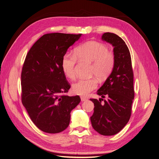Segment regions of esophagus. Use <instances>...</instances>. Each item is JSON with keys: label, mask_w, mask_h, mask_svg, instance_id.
Listing matches in <instances>:
<instances>
[{"label": "esophagus", "mask_w": 159, "mask_h": 159, "mask_svg": "<svg viewBox=\"0 0 159 159\" xmlns=\"http://www.w3.org/2000/svg\"><path fill=\"white\" fill-rule=\"evenodd\" d=\"M80 99H81V101H83V102L88 100V99H87V98H86V97H84V96H81L80 97Z\"/></svg>", "instance_id": "esophagus-1"}]
</instances>
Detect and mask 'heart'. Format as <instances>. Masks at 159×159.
I'll return each mask as SVG.
<instances>
[{
    "instance_id": "heart-1",
    "label": "heart",
    "mask_w": 159,
    "mask_h": 159,
    "mask_svg": "<svg viewBox=\"0 0 159 159\" xmlns=\"http://www.w3.org/2000/svg\"><path fill=\"white\" fill-rule=\"evenodd\" d=\"M74 55L65 54L61 59V68L64 75L70 80L76 77V59L92 63L90 73L100 80L108 76L114 69L115 56L104 43L89 41L79 45ZM98 82L94 78L80 79L72 86V92L76 95L86 96L97 88Z\"/></svg>"
}]
</instances>
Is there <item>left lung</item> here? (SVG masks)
Instances as JSON below:
<instances>
[{
    "instance_id": "obj_1",
    "label": "left lung",
    "mask_w": 159,
    "mask_h": 159,
    "mask_svg": "<svg viewBox=\"0 0 159 159\" xmlns=\"http://www.w3.org/2000/svg\"><path fill=\"white\" fill-rule=\"evenodd\" d=\"M102 39L112 45L115 65L110 75L97 91L104 100L90 99L94 104L90 121L94 129L102 135H114L120 132L129 121L134 99V72L129 50L118 35L104 33Z\"/></svg>"
}]
</instances>
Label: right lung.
Returning a JSON list of instances; mask_svg holds the SVG:
<instances>
[{
  "label": "right lung",
  "mask_w": 159,
  "mask_h": 159,
  "mask_svg": "<svg viewBox=\"0 0 159 159\" xmlns=\"http://www.w3.org/2000/svg\"><path fill=\"white\" fill-rule=\"evenodd\" d=\"M81 35L45 34L25 57L21 74L22 102L34 124L43 132L64 131L69 125L70 111L80 102L79 96L64 94L70 85L61 68V59Z\"/></svg>",
  "instance_id": "obj_1"
}]
</instances>
